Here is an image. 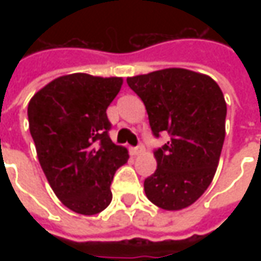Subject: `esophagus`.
<instances>
[{
  "label": "esophagus",
  "mask_w": 261,
  "mask_h": 261,
  "mask_svg": "<svg viewBox=\"0 0 261 261\" xmlns=\"http://www.w3.org/2000/svg\"><path fill=\"white\" fill-rule=\"evenodd\" d=\"M142 151H144V146L142 145H138V146H134V148H130V152H132V155H139Z\"/></svg>",
  "instance_id": "esophagus-1"
}]
</instances>
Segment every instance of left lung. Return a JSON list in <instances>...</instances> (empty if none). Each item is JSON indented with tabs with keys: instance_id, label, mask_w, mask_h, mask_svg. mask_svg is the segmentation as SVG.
Instances as JSON below:
<instances>
[{
	"instance_id": "8db88e82",
	"label": "left lung",
	"mask_w": 261,
	"mask_h": 261,
	"mask_svg": "<svg viewBox=\"0 0 261 261\" xmlns=\"http://www.w3.org/2000/svg\"><path fill=\"white\" fill-rule=\"evenodd\" d=\"M144 101L155 138L170 139L154 151L156 170L144 181L146 197L161 209H185L209 187L225 139L226 103L211 76L167 68L129 76Z\"/></svg>"
}]
</instances>
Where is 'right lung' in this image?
<instances>
[{"label":"right lung","mask_w":261,"mask_h":261,"mask_svg":"<svg viewBox=\"0 0 261 261\" xmlns=\"http://www.w3.org/2000/svg\"><path fill=\"white\" fill-rule=\"evenodd\" d=\"M123 80L69 74L39 90L27 107L29 129L40 167L58 199L81 215H95L112 202L116 170L127 149L112 142L107 107Z\"/></svg>","instance_id":"add662e5"}]
</instances>
